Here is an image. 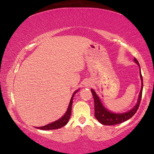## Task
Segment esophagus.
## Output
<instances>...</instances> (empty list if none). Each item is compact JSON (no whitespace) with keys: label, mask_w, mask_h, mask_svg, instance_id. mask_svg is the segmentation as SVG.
<instances>
[{"label":"esophagus","mask_w":154,"mask_h":154,"mask_svg":"<svg viewBox=\"0 0 154 154\" xmlns=\"http://www.w3.org/2000/svg\"><path fill=\"white\" fill-rule=\"evenodd\" d=\"M83 85H84L85 87H87V88H89L90 86H91L92 85V82H90V81H85V82H84V83H83Z\"/></svg>","instance_id":"34e87169"}]
</instances>
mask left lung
Returning a JSON list of instances; mask_svg holds the SVG:
<instances>
[{"label":"left lung","instance_id":"1","mask_svg":"<svg viewBox=\"0 0 154 154\" xmlns=\"http://www.w3.org/2000/svg\"><path fill=\"white\" fill-rule=\"evenodd\" d=\"M134 61L138 66H139V73L140 78L141 80V88H140L139 97L137 99V102L136 105L133 108H132L130 110L126 112H123V113H114L109 111L108 109H106L105 106L103 105L101 101L100 98H99L98 95L96 93L94 89H91V92L92 93L94 100V116L96 119L103 125H109V126H112V125H116L118 124H121L122 122H124L129 119L132 118L134 115L136 113L140 105V100L142 97V92H143V77L141 75V71H140V68L139 62H138L136 58H134Z\"/></svg>","mask_w":154,"mask_h":154}]
</instances>
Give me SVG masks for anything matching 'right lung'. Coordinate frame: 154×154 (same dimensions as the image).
Listing matches in <instances>:
<instances>
[{
	"mask_svg": "<svg viewBox=\"0 0 154 154\" xmlns=\"http://www.w3.org/2000/svg\"><path fill=\"white\" fill-rule=\"evenodd\" d=\"M79 90L80 89L75 90L74 93L72 94V97L71 98V100H70V103L69 104V106H68V109L66 111V113H64L63 116L61 117V118L59 119H58V120L51 122V123H50V124H47V125H45V126H43L41 127H36V128L43 130H49L58 129V128H62V127L64 126L65 125H66L68 122H69V118H70V117H71L72 99H73V97H74L75 94H76Z\"/></svg>",
	"mask_w": 154,
	"mask_h": 154,
	"instance_id": "1",
	"label": "right lung"
}]
</instances>
